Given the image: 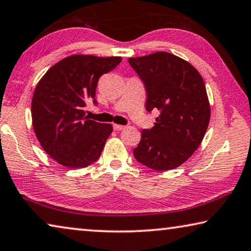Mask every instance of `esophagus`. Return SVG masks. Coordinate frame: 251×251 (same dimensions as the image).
Returning a JSON list of instances; mask_svg holds the SVG:
<instances>
[{"mask_svg":"<svg viewBox=\"0 0 251 251\" xmlns=\"http://www.w3.org/2000/svg\"><path fill=\"white\" fill-rule=\"evenodd\" d=\"M113 127H114V129H115V130H122V129H124L126 126L118 125V124H114V125H113Z\"/></svg>","mask_w":251,"mask_h":251,"instance_id":"obj_1","label":"esophagus"}]
</instances>
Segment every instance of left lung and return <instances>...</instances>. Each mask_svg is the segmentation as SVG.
<instances>
[{
	"mask_svg": "<svg viewBox=\"0 0 251 251\" xmlns=\"http://www.w3.org/2000/svg\"><path fill=\"white\" fill-rule=\"evenodd\" d=\"M144 82L146 110H160L151 129L142 130L134 157L155 171L176 169L200 146L210 122V104L201 75L169 52L129 58Z\"/></svg>",
	"mask_w": 251,
	"mask_h": 251,
	"instance_id": "left-lung-1",
	"label": "left lung"
}]
</instances>
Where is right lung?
<instances>
[{"label":"right lung","mask_w":251,"mask_h":251,"mask_svg":"<svg viewBox=\"0 0 251 251\" xmlns=\"http://www.w3.org/2000/svg\"><path fill=\"white\" fill-rule=\"evenodd\" d=\"M121 61V57L74 54L40 79L31 102L33 129L42 149L59 164L86 168L100 156L113 126L87 118L85 106L88 98L97 104L98 79Z\"/></svg>","instance_id":"add662e5"}]
</instances>
